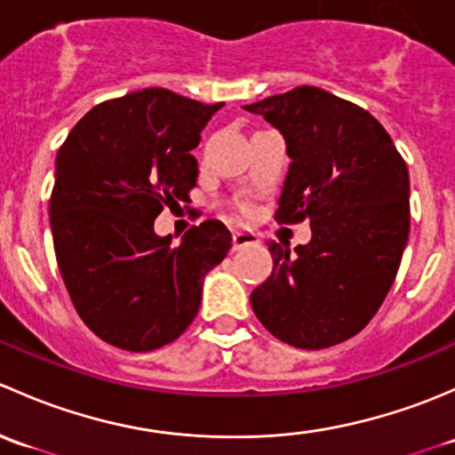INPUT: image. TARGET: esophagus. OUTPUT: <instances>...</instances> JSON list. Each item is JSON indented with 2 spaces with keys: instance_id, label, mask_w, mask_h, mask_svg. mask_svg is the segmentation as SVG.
Listing matches in <instances>:
<instances>
[{
  "instance_id": "esophagus-1",
  "label": "esophagus",
  "mask_w": 455,
  "mask_h": 455,
  "mask_svg": "<svg viewBox=\"0 0 455 455\" xmlns=\"http://www.w3.org/2000/svg\"><path fill=\"white\" fill-rule=\"evenodd\" d=\"M259 241H260L259 234L250 232V229H236V232L232 234V243L236 250H241V247H245V245H256Z\"/></svg>"
}]
</instances>
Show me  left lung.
<instances>
[{"instance_id":"obj_1","label":"left lung","mask_w":455,"mask_h":455,"mask_svg":"<svg viewBox=\"0 0 455 455\" xmlns=\"http://www.w3.org/2000/svg\"><path fill=\"white\" fill-rule=\"evenodd\" d=\"M243 109L280 131L291 159L275 221L311 223L307 245L267 243L274 269L251 308L289 346L341 344L372 320L399 271L410 236L405 162L368 111L320 87Z\"/></svg>"}]
</instances>
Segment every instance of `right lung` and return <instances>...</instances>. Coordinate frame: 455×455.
Returning a JSON list of instances; mask_svg holds the SVG:
<instances>
[{
    "label": "right lung",
    "instance_id": "add662e5",
    "mask_svg": "<svg viewBox=\"0 0 455 455\" xmlns=\"http://www.w3.org/2000/svg\"><path fill=\"white\" fill-rule=\"evenodd\" d=\"M221 107L142 89L93 107L59 148L56 262L81 320L107 344L148 353L175 341L199 311L205 274L232 247L217 219L180 245L153 229L164 205L196 186L190 151Z\"/></svg>",
    "mask_w": 455,
    "mask_h": 455
}]
</instances>
